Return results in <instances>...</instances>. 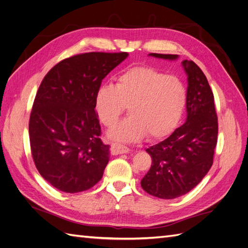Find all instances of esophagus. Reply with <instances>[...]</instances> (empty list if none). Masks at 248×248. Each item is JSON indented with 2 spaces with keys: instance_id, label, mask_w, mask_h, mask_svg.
Listing matches in <instances>:
<instances>
[{
  "instance_id": "1",
  "label": "esophagus",
  "mask_w": 248,
  "mask_h": 248,
  "mask_svg": "<svg viewBox=\"0 0 248 248\" xmlns=\"http://www.w3.org/2000/svg\"><path fill=\"white\" fill-rule=\"evenodd\" d=\"M110 152H111V154H114V155L124 154V153H128L129 149L125 147V146L117 144V142H114V144L110 145Z\"/></svg>"
}]
</instances>
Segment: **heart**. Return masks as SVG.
I'll return each instance as SVG.
<instances>
[{
    "mask_svg": "<svg viewBox=\"0 0 248 248\" xmlns=\"http://www.w3.org/2000/svg\"><path fill=\"white\" fill-rule=\"evenodd\" d=\"M186 89L175 77L150 66H136L120 76L116 85H102L95 95V108L101 123L111 127L127 108L130 117L119 123L109 137L136 141L167 137L181 119Z\"/></svg>",
    "mask_w": 248,
    "mask_h": 248,
    "instance_id": "1",
    "label": "heart"
}]
</instances>
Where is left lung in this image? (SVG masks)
Instances as JSON below:
<instances>
[{"mask_svg": "<svg viewBox=\"0 0 248 248\" xmlns=\"http://www.w3.org/2000/svg\"><path fill=\"white\" fill-rule=\"evenodd\" d=\"M175 60L177 55L151 54ZM188 76L187 121L164 140L146 151L152 164L140 185L146 192L159 199H175L194 188L213 164L218 133L214 95L207 78L193 61L184 60Z\"/></svg>", "mask_w": 248, "mask_h": 248, "instance_id": "1", "label": "left lung"}]
</instances>
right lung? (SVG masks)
Masks as SVG:
<instances>
[{"label":"right lung","mask_w":248,"mask_h":248,"mask_svg":"<svg viewBox=\"0 0 248 248\" xmlns=\"http://www.w3.org/2000/svg\"><path fill=\"white\" fill-rule=\"evenodd\" d=\"M127 56L125 51L74 55L42 79L30 115V146L39 174L57 189L81 192L102 178L109 147L99 138L95 95Z\"/></svg>","instance_id":"obj_1"}]
</instances>
